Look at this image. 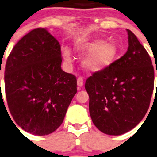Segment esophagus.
I'll return each mask as SVG.
<instances>
[{"mask_svg":"<svg viewBox=\"0 0 157 157\" xmlns=\"http://www.w3.org/2000/svg\"><path fill=\"white\" fill-rule=\"evenodd\" d=\"M83 85H84V81H83V78L82 77H78V78H77V86H78L79 89H80V88H81V87L83 86Z\"/></svg>","mask_w":157,"mask_h":157,"instance_id":"34e87169","label":"esophagus"}]
</instances>
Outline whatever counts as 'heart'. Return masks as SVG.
<instances>
[{
  "label": "heart",
  "instance_id": "b5f03b06",
  "mask_svg": "<svg viewBox=\"0 0 157 157\" xmlns=\"http://www.w3.org/2000/svg\"><path fill=\"white\" fill-rule=\"evenodd\" d=\"M76 50L81 55L89 54L83 61V66L90 72H101L112 66L118 55L117 45L111 42L105 43L101 39H92L78 42ZM63 55L67 62L70 63V52L68 48L63 49Z\"/></svg>",
  "mask_w": 157,
  "mask_h": 157
}]
</instances>
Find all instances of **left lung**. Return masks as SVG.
Masks as SVG:
<instances>
[{"label":"left lung","instance_id":"8db88e82","mask_svg":"<svg viewBox=\"0 0 157 157\" xmlns=\"http://www.w3.org/2000/svg\"><path fill=\"white\" fill-rule=\"evenodd\" d=\"M127 32L126 53L107 69L94 72L85 85L92 121L108 135H121L137 125L148 112L153 93L152 60L135 34Z\"/></svg>","mask_w":157,"mask_h":157}]
</instances>
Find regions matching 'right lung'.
<instances>
[{"label": "right lung", "instance_id": "obj_1", "mask_svg": "<svg viewBox=\"0 0 157 157\" xmlns=\"http://www.w3.org/2000/svg\"><path fill=\"white\" fill-rule=\"evenodd\" d=\"M61 62L60 43L44 28L24 36L8 56L5 88L9 112L29 133L56 131L76 93V76L64 72Z\"/></svg>", "mask_w": 157, "mask_h": 157}]
</instances>
